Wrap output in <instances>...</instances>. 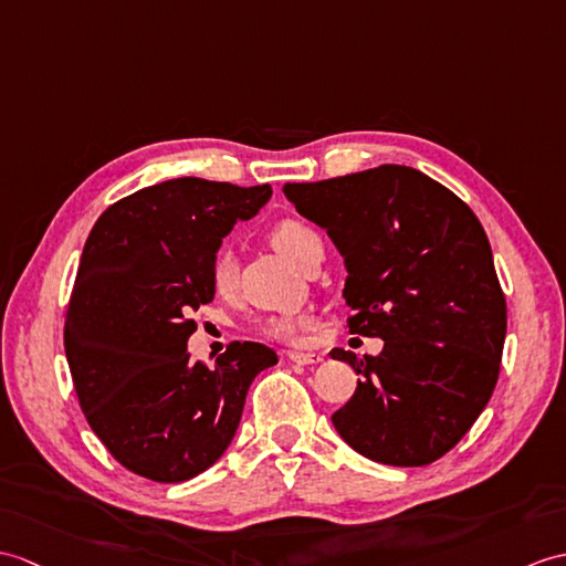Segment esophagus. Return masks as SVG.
<instances>
[{"label": "esophagus", "mask_w": 566, "mask_h": 566, "mask_svg": "<svg viewBox=\"0 0 566 566\" xmlns=\"http://www.w3.org/2000/svg\"><path fill=\"white\" fill-rule=\"evenodd\" d=\"M286 357H289V361H294L298 366H311V364H321L323 361L321 354H304V352H289Z\"/></svg>", "instance_id": "34e87169"}]
</instances>
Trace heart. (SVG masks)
Segmentation results:
<instances>
[{
    "instance_id": "b5f03b06",
    "label": "heart",
    "mask_w": 566,
    "mask_h": 566,
    "mask_svg": "<svg viewBox=\"0 0 566 566\" xmlns=\"http://www.w3.org/2000/svg\"><path fill=\"white\" fill-rule=\"evenodd\" d=\"M318 241V233L298 219H284L280 223H274L270 231V243L274 245V251L296 268H301L308 248ZM235 277H239V262H235V255L231 251L223 248V251L214 255L212 270H209V280H212L214 292L219 296H231L235 289ZM306 325L308 318H304V315H282V318H270L262 323L260 331L262 335L274 339H294Z\"/></svg>"
}]
</instances>
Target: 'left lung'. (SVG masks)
<instances>
[{
    "instance_id": "left-lung-1",
    "label": "left lung",
    "mask_w": 566,
    "mask_h": 566,
    "mask_svg": "<svg viewBox=\"0 0 566 566\" xmlns=\"http://www.w3.org/2000/svg\"><path fill=\"white\" fill-rule=\"evenodd\" d=\"M286 200L345 260L349 331L384 339L376 357L333 349L361 378L333 415L354 451L417 468L449 453L496 386L506 301L472 209L410 166L286 182Z\"/></svg>"
}]
</instances>
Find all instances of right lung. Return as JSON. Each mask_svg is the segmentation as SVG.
Listing matches in <instances>:
<instances>
[{
    "instance_id": "add662e5",
    "label": "right lung",
    "mask_w": 566,
    "mask_h": 566,
    "mask_svg": "<svg viewBox=\"0 0 566 566\" xmlns=\"http://www.w3.org/2000/svg\"><path fill=\"white\" fill-rule=\"evenodd\" d=\"M270 197V186L174 178L115 202L88 233L64 352L91 429L142 478L186 482L212 468L253 378L277 364L260 343H231L214 369L188 354L190 313L214 298L221 239Z\"/></svg>"
}]
</instances>
